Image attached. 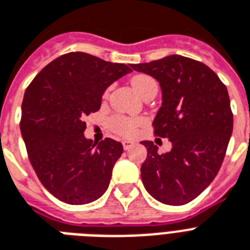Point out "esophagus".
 Instances as JSON below:
<instances>
[{
  "instance_id": "1",
  "label": "esophagus",
  "mask_w": 250,
  "mask_h": 250,
  "mask_svg": "<svg viewBox=\"0 0 250 250\" xmlns=\"http://www.w3.org/2000/svg\"><path fill=\"white\" fill-rule=\"evenodd\" d=\"M122 144H123V148L127 150V149H129L131 146H133V144H135V143H133V141H129V140H125L123 143H122Z\"/></svg>"
}]
</instances>
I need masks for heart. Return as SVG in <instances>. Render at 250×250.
Returning a JSON list of instances; mask_svg holds the SVG:
<instances>
[{
    "label": "heart",
    "mask_w": 250,
    "mask_h": 250,
    "mask_svg": "<svg viewBox=\"0 0 250 250\" xmlns=\"http://www.w3.org/2000/svg\"><path fill=\"white\" fill-rule=\"evenodd\" d=\"M131 84H132V86L135 88L137 93L143 96L149 88L157 85V82L153 79L152 76L136 75L132 78ZM141 123H143V119H140V118L125 117V115H121V114L114 115L110 119V125H111L114 132L119 133L122 136H132Z\"/></svg>",
    "instance_id": "obj_1"
}]
</instances>
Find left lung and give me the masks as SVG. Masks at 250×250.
I'll return each instance as SVG.
<instances>
[{
  "instance_id": "left-lung-1",
  "label": "left lung",
  "mask_w": 250,
  "mask_h": 250,
  "mask_svg": "<svg viewBox=\"0 0 250 250\" xmlns=\"http://www.w3.org/2000/svg\"><path fill=\"white\" fill-rule=\"evenodd\" d=\"M131 67L160 83L154 135L172 144L160 154L152 141H141L148 150L143 184L162 204H188L213 182L225 160L233 127L227 88L206 64L178 54Z\"/></svg>"
}]
</instances>
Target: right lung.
I'll use <instances>...</instances> for the list:
<instances>
[{
	"instance_id": "add662e5",
	"label": "right lung",
	"mask_w": 250,
	"mask_h": 250,
	"mask_svg": "<svg viewBox=\"0 0 250 250\" xmlns=\"http://www.w3.org/2000/svg\"><path fill=\"white\" fill-rule=\"evenodd\" d=\"M131 71L125 63L72 52L45 66L25 89L21 132L29 162L61 201L89 204L107 189L123 146L109 137L93 144L84 136V121L100 110L106 88Z\"/></svg>"
}]
</instances>
